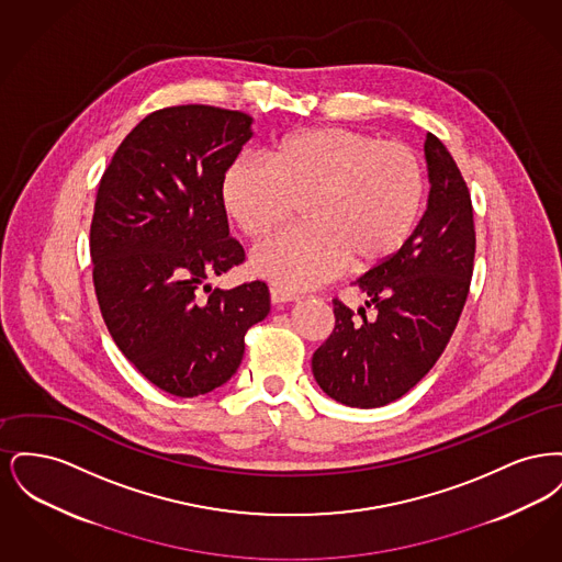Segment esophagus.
I'll use <instances>...</instances> for the list:
<instances>
[{"instance_id":"34e87169","label":"esophagus","mask_w":562,"mask_h":562,"mask_svg":"<svg viewBox=\"0 0 562 562\" xmlns=\"http://www.w3.org/2000/svg\"><path fill=\"white\" fill-rule=\"evenodd\" d=\"M269 294H271V303H273V305L293 303V301L299 299V294L289 293V291H284V289H278V286H273V289L269 291Z\"/></svg>"}]
</instances>
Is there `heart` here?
Wrapping results in <instances>:
<instances>
[{"mask_svg":"<svg viewBox=\"0 0 562 562\" xmlns=\"http://www.w3.org/2000/svg\"><path fill=\"white\" fill-rule=\"evenodd\" d=\"M266 160L240 158L223 202L241 234L263 240L303 204L305 225L259 246L252 268L280 289H314L341 269L385 263L408 240L424 198L411 147L348 128H316L273 143Z\"/></svg>","mask_w":562,"mask_h":562,"instance_id":"1","label":"heart"}]
</instances>
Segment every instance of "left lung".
I'll list each match as a JSON object with an SVG mask.
<instances>
[{
  "mask_svg": "<svg viewBox=\"0 0 562 562\" xmlns=\"http://www.w3.org/2000/svg\"><path fill=\"white\" fill-rule=\"evenodd\" d=\"M424 151L426 213L394 257L353 282L364 307L353 314L333 301L335 328L312 358L322 392L346 406H385L415 387L447 348L468 299L476 252L470 191L438 136L426 134Z\"/></svg>",
  "mask_w": 562,
  "mask_h": 562,
  "instance_id": "1",
  "label": "left lung"
}]
</instances>
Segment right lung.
I'll return each mask as SVG.
<instances>
[{"instance_id":"right-lung-1","label":"right lung","mask_w":562,"mask_h":562,"mask_svg":"<svg viewBox=\"0 0 562 562\" xmlns=\"http://www.w3.org/2000/svg\"><path fill=\"white\" fill-rule=\"evenodd\" d=\"M252 117L211 105L149 113L99 183L92 280L109 333L136 371L193 398L238 371L246 330L269 314L266 282L213 289L244 261L229 236L223 181Z\"/></svg>"}]
</instances>
